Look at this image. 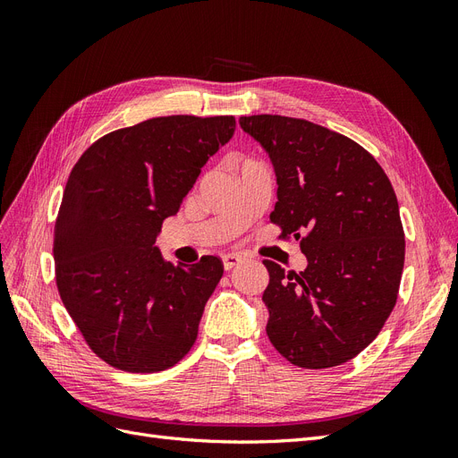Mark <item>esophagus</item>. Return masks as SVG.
<instances>
[{
	"mask_svg": "<svg viewBox=\"0 0 458 458\" xmlns=\"http://www.w3.org/2000/svg\"><path fill=\"white\" fill-rule=\"evenodd\" d=\"M241 261H242V256H239V254H225V256H224V269L229 271V269H233L234 266H239Z\"/></svg>",
	"mask_w": 458,
	"mask_h": 458,
	"instance_id": "obj_1",
	"label": "esophagus"
}]
</instances>
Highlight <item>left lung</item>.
I'll return each mask as SVG.
<instances>
[{
	"mask_svg": "<svg viewBox=\"0 0 458 458\" xmlns=\"http://www.w3.org/2000/svg\"><path fill=\"white\" fill-rule=\"evenodd\" d=\"M276 175L271 221L294 237L308 267L263 259L267 336L286 361L328 369L378 336L399 293L405 233L395 191L380 164L350 137L301 118L241 116Z\"/></svg>",
	"mask_w": 458,
	"mask_h": 458,
	"instance_id": "1",
	"label": "left lung"
}]
</instances>
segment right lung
<instances>
[{
    "instance_id": "add662e5",
    "label": "right lung",
    "mask_w": 458,
    "mask_h": 458,
    "mask_svg": "<svg viewBox=\"0 0 458 458\" xmlns=\"http://www.w3.org/2000/svg\"><path fill=\"white\" fill-rule=\"evenodd\" d=\"M233 116H160L110 131L80 157L55 221V279L68 315L110 367L158 372L189 353L224 263H172L155 246Z\"/></svg>"
}]
</instances>
